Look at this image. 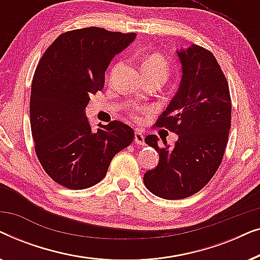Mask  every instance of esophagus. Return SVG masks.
Segmentation results:
<instances>
[{
  "mask_svg": "<svg viewBox=\"0 0 260 260\" xmlns=\"http://www.w3.org/2000/svg\"><path fill=\"white\" fill-rule=\"evenodd\" d=\"M135 142H136L137 144H141V145H143L144 144V136H143V134H142V131H136V133H135Z\"/></svg>",
  "mask_w": 260,
  "mask_h": 260,
  "instance_id": "esophagus-1",
  "label": "esophagus"
}]
</instances>
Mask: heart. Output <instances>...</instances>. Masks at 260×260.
Wrapping results in <instances>:
<instances>
[{"instance_id": "obj_1", "label": "heart", "mask_w": 260, "mask_h": 260, "mask_svg": "<svg viewBox=\"0 0 260 260\" xmlns=\"http://www.w3.org/2000/svg\"><path fill=\"white\" fill-rule=\"evenodd\" d=\"M142 71H143V73L154 72L167 77V74H168V62L161 54L154 53V54L147 56V59L142 63Z\"/></svg>"}]
</instances>
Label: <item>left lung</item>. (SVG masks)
Wrapping results in <instances>:
<instances>
[{
	"label": "left lung",
	"instance_id": "1",
	"mask_svg": "<svg viewBox=\"0 0 260 260\" xmlns=\"http://www.w3.org/2000/svg\"><path fill=\"white\" fill-rule=\"evenodd\" d=\"M182 63L179 91L155 126L179 135L174 147H158L156 135L144 138L159 154L156 168L144 174L148 190L167 200L198 193L222 161L231 127L229 83L212 52L191 45L177 52Z\"/></svg>",
	"mask_w": 260,
	"mask_h": 260
}]
</instances>
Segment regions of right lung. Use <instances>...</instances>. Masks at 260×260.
<instances>
[{
  "mask_svg": "<svg viewBox=\"0 0 260 260\" xmlns=\"http://www.w3.org/2000/svg\"><path fill=\"white\" fill-rule=\"evenodd\" d=\"M135 38L81 28L60 34L41 56L31 81L30 129L35 154L56 183L70 189L94 186L113 156L133 143V127L119 120L92 130L85 108L104 87L111 60Z\"/></svg>",
  "mask_w": 260,
  "mask_h": 260,
  "instance_id": "right-lung-1",
  "label": "right lung"
}]
</instances>
